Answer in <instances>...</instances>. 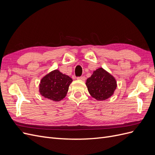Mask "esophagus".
<instances>
[{
  "label": "esophagus",
  "mask_w": 155,
  "mask_h": 155,
  "mask_svg": "<svg viewBox=\"0 0 155 155\" xmlns=\"http://www.w3.org/2000/svg\"><path fill=\"white\" fill-rule=\"evenodd\" d=\"M79 80H82V81H85V76H81V77H78L77 78Z\"/></svg>",
  "instance_id": "34e87169"
}]
</instances>
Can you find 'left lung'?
Returning a JSON list of instances; mask_svg holds the SVG:
<instances>
[{
  "mask_svg": "<svg viewBox=\"0 0 155 155\" xmlns=\"http://www.w3.org/2000/svg\"><path fill=\"white\" fill-rule=\"evenodd\" d=\"M86 85L92 97L98 101H104L113 95L117 83L110 74L103 68H99L87 79Z\"/></svg>",
  "mask_w": 155,
  "mask_h": 155,
  "instance_id": "8db88e82",
  "label": "left lung"
}]
</instances>
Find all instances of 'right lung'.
I'll return each mask as SVG.
<instances>
[{"label": "right lung", "instance_id": "obj_1", "mask_svg": "<svg viewBox=\"0 0 155 155\" xmlns=\"http://www.w3.org/2000/svg\"><path fill=\"white\" fill-rule=\"evenodd\" d=\"M72 79L59 70H54L41 79L39 92L45 98L59 101L66 96Z\"/></svg>", "mask_w": 155, "mask_h": 155}]
</instances>
